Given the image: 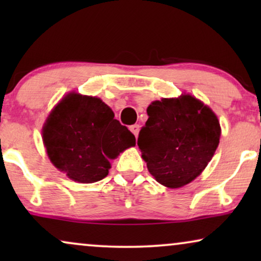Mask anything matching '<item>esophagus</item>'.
<instances>
[{"label": "esophagus", "mask_w": 261, "mask_h": 261, "mask_svg": "<svg viewBox=\"0 0 261 261\" xmlns=\"http://www.w3.org/2000/svg\"><path fill=\"white\" fill-rule=\"evenodd\" d=\"M129 129H130L132 133L135 135V138H138L139 130H140V126H139V124H133V126L129 127Z\"/></svg>", "instance_id": "34e87169"}]
</instances>
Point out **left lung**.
I'll use <instances>...</instances> for the list:
<instances>
[{
    "instance_id": "left-lung-1",
    "label": "left lung",
    "mask_w": 261,
    "mask_h": 261,
    "mask_svg": "<svg viewBox=\"0 0 261 261\" xmlns=\"http://www.w3.org/2000/svg\"><path fill=\"white\" fill-rule=\"evenodd\" d=\"M147 115L138 146L149 173L171 189L189 184L202 173L219 146L217 116L191 95L152 102Z\"/></svg>"
}]
</instances>
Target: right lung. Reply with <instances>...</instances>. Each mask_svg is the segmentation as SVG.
Returning a JSON list of instances; mask_svg holds the SVG:
<instances>
[{
    "label": "right lung",
    "mask_w": 261,
    "mask_h": 261,
    "mask_svg": "<svg viewBox=\"0 0 261 261\" xmlns=\"http://www.w3.org/2000/svg\"><path fill=\"white\" fill-rule=\"evenodd\" d=\"M42 140L57 169L78 183L107 177L110 160L135 145V137L114 119L102 99L76 92L66 95L49 114Z\"/></svg>",
    "instance_id": "1"
}]
</instances>
